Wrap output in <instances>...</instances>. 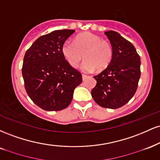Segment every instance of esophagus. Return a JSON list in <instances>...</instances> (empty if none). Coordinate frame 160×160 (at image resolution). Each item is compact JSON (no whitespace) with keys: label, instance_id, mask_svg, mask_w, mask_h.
<instances>
[{"label":"esophagus","instance_id":"34e87169","mask_svg":"<svg viewBox=\"0 0 160 160\" xmlns=\"http://www.w3.org/2000/svg\"><path fill=\"white\" fill-rule=\"evenodd\" d=\"M88 78V76L87 75H86V74H82V80H85L86 78Z\"/></svg>","mask_w":160,"mask_h":160}]
</instances>
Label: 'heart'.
<instances>
[{
  "mask_svg": "<svg viewBox=\"0 0 160 160\" xmlns=\"http://www.w3.org/2000/svg\"><path fill=\"white\" fill-rule=\"evenodd\" d=\"M62 53L71 67L77 68L82 61V71L92 72L96 68L101 71L107 68L113 57L111 44L100 37L86 32L78 34L74 43L67 40L62 44Z\"/></svg>",
  "mask_w": 160,
  "mask_h": 160,
  "instance_id": "1",
  "label": "heart"
}]
</instances>
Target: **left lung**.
Wrapping results in <instances>:
<instances>
[{"label":"left lung","instance_id":"left-lung-1","mask_svg":"<svg viewBox=\"0 0 160 160\" xmlns=\"http://www.w3.org/2000/svg\"><path fill=\"white\" fill-rule=\"evenodd\" d=\"M113 49L112 60L106 69L94 76L96 86L92 96L101 107L117 109L135 95L141 76V58L135 47L119 33L104 32Z\"/></svg>","mask_w":160,"mask_h":160}]
</instances>
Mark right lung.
Returning a JSON list of instances; mask_svg holds the SVG:
<instances>
[{
  "mask_svg": "<svg viewBox=\"0 0 160 160\" xmlns=\"http://www.w3.org/2000/svg\"><path fill=\"white\" fill-rule=\"evenodd\" d=\"M75 31L56 30L40 37L25 52L22 73L25 89L34 104L47 111L65 109L82 82L80 71L62 53V44Z\"/></svg>",
  "mask_w": 160,
  "mask_h": 160,
  "instance_id": "right-lung-1",
  "label": "right lung"
}]
</instances>
